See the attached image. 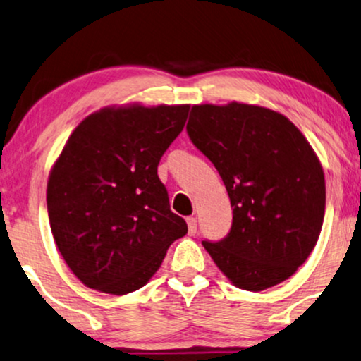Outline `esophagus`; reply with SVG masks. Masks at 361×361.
I'll return each mask as SVG.
<instances>
[{
	"label": "esophagus",
	"mask_w": 361,
	"mask_h": 361,
	"mask_svg": "<svg viewBox=\"0 0 361 361\" xmlns=\"http://www.w3.org/2000/svg\"><path fill=\"white\" fill-rule=\"evenodd\" d=\"M188 228L190 235L197 233V219H195V217H188Z\"/></svg>",
	"instance_id": "34e87169"
}]
</instances>
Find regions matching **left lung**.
<instances>
[{
  "instance_id": "1",
  "label": "left lung",
  "mask_w": 361,
  "mask_h": 361,
  "mask_svg": "<svg viewBox=\"0 0 361 361\" xmlns=\"http://www.w3.org/2000/svg\"><path fill=\"white\" fill-rule=\"evenodd\" d=\"M188 135L214 164L233 207L221 241H202L222 273L246 291L279 284L313 251L323 226V169L284 115L256 105H195Z\"/></svg>"
}]
</instances>
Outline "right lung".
<instances>
[{
  "label": "right lung",
  "instance_id": "obj_1",
  "mask_svg": "<svg viewBox=\"0 0 361 361\" xmlns=\"http://www.w3.org/2000/svg\"><path fill=\"white\" fill-rule=\"evenodd\" d=\"M188 114L189 105L104 109L70 135L47 206L58 251L85 286L117 296L140 289L188 234L157 176Z\"/></svg>",
  "mask_w": 361,
  "mask_h": 361
}]
</instances>
